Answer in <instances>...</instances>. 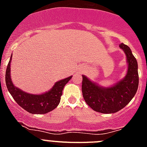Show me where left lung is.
<instances>
[{"label": "left lung", "mask_w": 147, "mask_h": 147, "mask_svg": "<svg viewBox=\"0 0 147 147\" xmlns=\"http://www.w3.org/2000/svg\"><path fill=\"white\" fill-rule=\"evenodd\" d=\"M127 56L128 70L125 77L110 88H102L82 76L83 98L93 110L102 113H114L124 108L130 102L138 87V63L132 51L127 45L120 44Z\"/></svg>", "instance_id": "8db88e82"}]
</instances>
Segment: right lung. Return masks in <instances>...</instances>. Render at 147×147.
Returning <instances> with one entry per match:
<instances>
[{
    "instance_id": "right-lung-1",
    "label": "right lung",
    "mask_w": 147,
    "mask_h": 147,
    "mask_svg": "<svg viewBox=\"0 0 147 147\" xmlns=\"http://www.w3.org/2000/svg\"><path fill=\"white\" fill-rule=\"evenodd\" d=\"M8 64L6 71V85L7 89L15 102L22 108L33 114H45L50 112L56 107L60 102L62 90L65 85L71 79V76L55 83L52 89L47 93L40 95H33L25 93L13 85L10 78V62Z\"/></svg>"
}]
</instances>
